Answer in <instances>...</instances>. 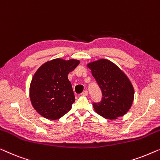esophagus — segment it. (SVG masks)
Masks as SVG:
<instances>
[{
    "instance_id": "obj_1",
    "label": "esophagus",
    "mask_w": 160,
    "mask_h": 160,
    "mask_svg": "<svg viewBox=\"0 0 160 160\" xmlns=\"http://www.w3.org/2000/svg\"><path fill=\"white\" fill-rule=\"evenodd\" d=\"M82 95L84 96H87L88 95V91H84L82 93Z\"/></svg>"
}]
</instances>
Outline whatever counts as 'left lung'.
<instances>
[{
    "instance_id": "left-lung-1",
    "label": "left lung",
    "mask_w": 160,
    "mask_h": 160,
    "mask_svg": "<svg viewBox=\"0 0 160 160\" xmlns=\"http://www.w3.org/2000/svg\"><path fill=\"white\" fill-rule=\"evenodd\" d=\"M87 67L102 91V102L93 103L95 112L109 120L125 115L134 99V88L128 76L115 64L105 58L90 62Z\"/></svg>"
}]
</instances>
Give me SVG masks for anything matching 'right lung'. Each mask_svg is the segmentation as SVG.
Instances as JSON below:
<instances>
[{
	"label": "right lung",
	"instance_id": "right-lung-1",
	"mask_svg": "<svg viewBox=\"0 0 160 160\" xmlns=\"http://www.w3.org/2000/svg\"><path fill=\"white\" fill-rule=\"evenodd\" d=\"M80 61L54 58L40 66L30 85V102L38 113L48 120H58L72 109L75 98L68 74Z\"/></svg>",
	"mask_w": 160,
	"mask_h": 160
}]
</instances>
